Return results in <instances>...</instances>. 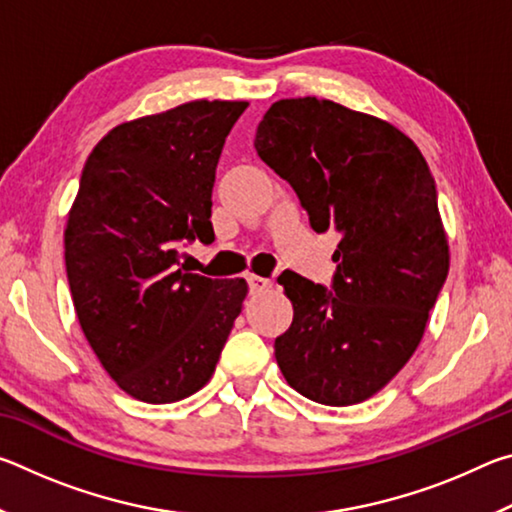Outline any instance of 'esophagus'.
Masks as SVG:
<instances>
[{
    "mask_svg": "<svg viewBox=\"0 0 512 512\" xmlns=\"http://www.w3.org/2000/svg\"><path fill=\"white\" fill-rule=\"evenodd\" d=\"M246 280H248V287H250V291H253V293H262V291H266L268 287H271V280H266V277H259V275H253V273H250Z\"/></svg>",
    "mask_w": 512,
    "mask_h": 512,
    "instance_id": "34e87169",
    "label": "esophagus"
}]
</instances>
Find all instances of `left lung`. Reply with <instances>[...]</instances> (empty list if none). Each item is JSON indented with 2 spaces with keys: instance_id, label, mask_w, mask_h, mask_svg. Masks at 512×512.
Here are the masks:
<instances>
[{
  "instance_id": "obj_1",
  "label": "left lung",
  "mask_w": 512,
  "mask_h": 512,
  "mask_svg": "<svg viewBox=\"0 0 512 512\" xmlns=\"http://www.w3.org/2000/svg\"><path fill=\"white\" fill-rule=\"evenodd\" d=\"M255 149L298 194L311 228L339 235L332 287L277 277L293 305L277 366L309 400L359 404L411 359L447 280L429 164L388 121L316 97L275 101Z\"/></svg>"
}]
</instances>
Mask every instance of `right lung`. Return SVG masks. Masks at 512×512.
Wrapping results in <instances>:
<instances>
[{
    "mask_svg": "<svg viewBox=\"0 0 512 512\" xmlns=\"http://www.w3.org/2000/svg\"><path fill=\"white\" fill-rule=\"evenodd\" d=\"M246 101H189L126 121L94 146L67 216L65 266L90 348L121 391L185 400L210 381L246 280L178 268V246L212 244V187Z\"/></svg>",
    "mask_w": 512,
    "mask_h": 512,
    "instance_id": "obj_1",
    "label": "right lung"
}]
</instances>
